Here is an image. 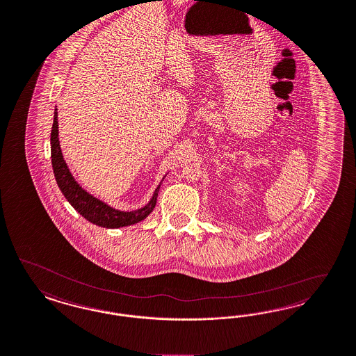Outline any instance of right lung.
Returning <instances> with one entry per match:
<instances>
[{"mask_svg": "<svg viewBox=\"0 0 356 356\" xmlns=\"http://www.w3.org/2000/svg\"><path fill=\"white\" fill-rule=\"evenodd\" d=\"M58 109L54 113V123L51 130V161L52 170L63 195L67 201L79 211L86 220L97 226L106 229H118L130 226L138 222L143 221L148 214L154 210L156 205V198L159 193L160 185L155 189L147 205L143 208L136 209L133 211H121L111 208L98 200L96 197L88 193L74 180L72 173L68 170L67 163L63 158L60 143H59V129H58ZM161 184V183H160Z\"/></svg>", "mask_w": 356, "mask_h": 356, "instance_id": "obj_1", "label": "right lung"}]
</instances>
